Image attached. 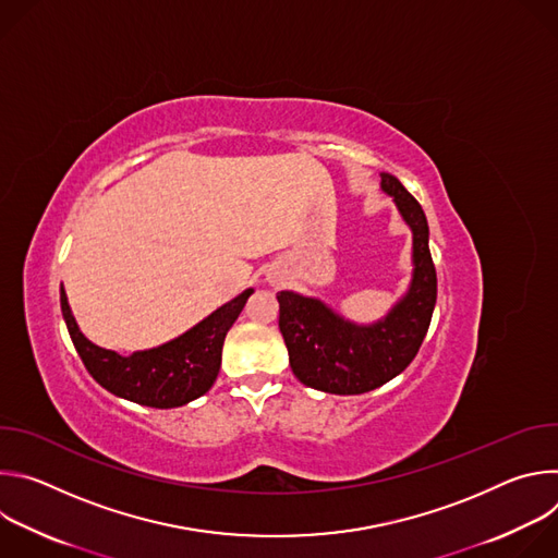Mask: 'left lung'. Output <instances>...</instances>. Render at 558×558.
Segmentation results:
<instances>
[{
	"mask_svg": "<svg viewBox=\"0 0 558 558\" xmlns=\"http://www.w3.org/2000/svg\"><path fill=\"white\" fill-rule=\"evenodd\" d=\"M386 192L413 231V276L407 293L373 325H357L317 298L280 291V333L293 375L315 390L360 395L400 375L417 355L437 300L422 205L395 177L381 172Z\"/></svg>",
	"mask_w": 558,
	"mask_h": 558,
	"instance_id": "obj_1",
	"label": "left lung"
}]
</instances>
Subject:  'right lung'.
Segmentation results:
<instances>
[{"label": "right lung", "mask_w": 558, "mask_h": 558, "mask_svg": "<svg viewBox=\"0 0 558 558\" xmlns=\"http://www.w3.org/2000/svg\"><path fill=\"white\" fill-rule=\"evenodd\" d=\"M254 289H245L183 336L145 351L121 355L97 347L78 329L61 284V313L70 340L88 373L112 395L151 409H177L205 395L220 371L222 342Z\"/></svg>", "instance_id": "1"}]
</instances>
